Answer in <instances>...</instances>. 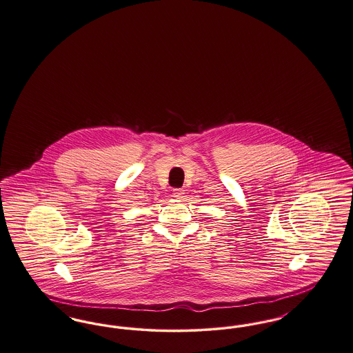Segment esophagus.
I'll use <instances>...</instances> for the list:
<instances>
[{
    "mask_svg": "<svg viewBox=\"0 0 353 353\" xmlns=\"http://www.w3.org/2000/svg\"><path fill=\"white\" fill-rule=\"evenodd\" d=\"M172 194H174V198H176V199H182L184 195V190H182V188H174Z\"/></svg>",
    "mask_w": 353,
    "mask_h": 353,
    "instance_id": "34e87169",
    "label": "esophagus"
}]
</instances>
